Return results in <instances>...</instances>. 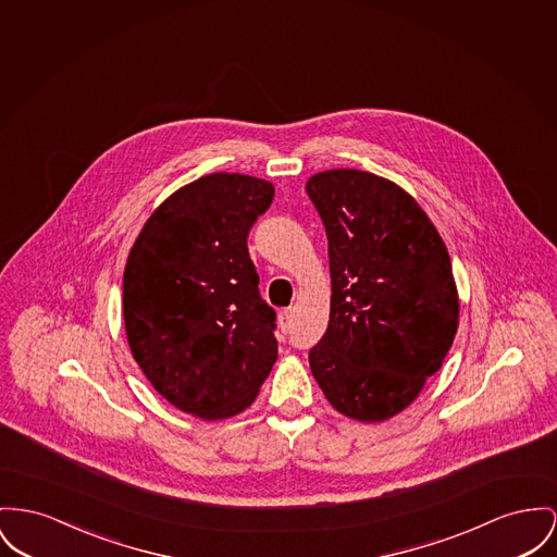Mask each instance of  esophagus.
<instances>
[{
	"mask_svg": "<svg viewBox=\"0 0 557 557\" xmlns=\"http://www.w3.org/2000/svg\"><path fill=\"white\" fill-rule=\"evenodd\" d=\"M292 321H294V312H292V308H285V310H281V314H278V323H281V330L287 334L289 332V327H292Z\"/></svg>",
	"mask_w": 557,
	"mask_h": 557,
	"instance_id": "esophagus-1",
	"label": "esophagus"
}]
</instances>
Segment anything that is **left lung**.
<instances>
[{
  "instance_id": "left-lung-1",
  "label": "left lung",
  "mask_w": 557,
  "mask_h": 557,
  "mask_svg": "<svg viewBox=\"0 0 557 557\" xmlns=\"http://www.w3.org/2000/svg\"><path fill=\"white\" fill-rule=\"evenodd\" d=\"M330 243L332 310L310 348L314 380L339 413L386 420L437 373L458 330L444 240L418 202L355 169L308 180Z\"/></svg>"
}]
</instances>
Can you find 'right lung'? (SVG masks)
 Here are the masks:
<instances>
[{
	"label": "right lung",
	"instance_id": "obj_1",
	"mask_svg": "<svg viewBox=\"0 0 557 557\" xmlns=\"http://www.w3.org/2000/svg\"><path fill=\"white\" fill-rule=\"evenodd\" d=\"M274 187L213 173L169 196L124 268L131 352L175 408L207 420L253 404L276 361V312L260 296L247 238Z\"/></svg>",
	"mask_w": 557,
	"mask_h": 557
}]
</instances>
